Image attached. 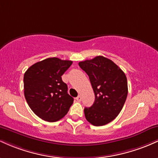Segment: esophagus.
Segmentation results:
<instances>
[{"instance_id": "esophagus-1", "label": "esophagus", "mask_w": 158, "mask_h": 158, "mask_svg": "<svg viewBox=\"0 0 158 158\" xmlns=\"http://www.w3.org/2000/svg\"><path fill=\"white\" fill-rule=\"evenodd\" d=\"M76 100H77V102H80L81 101V99H82V98H81V95H78V96L77 97V98H75Z\"/></svg>"}]
</instances>
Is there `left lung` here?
<instances>
[{
  "label": "left lung",
  "mask_w": 158,
  "mask_h": 158,
  "mask_svg": "<svg viewBox=\"0 0 158 158\" xmlns=\"http://www.w3.org/2000/svg\"><path fill=\"white\" fill-rule=\"evenodd\" d=\"M78 64L88 74L95 98L91 107L84 108L85 117L95 126L107 125L119 114L126 101V76L112 60L103 56Z\"/></svg>",
  "instance_id": "1"
}]
</instances>
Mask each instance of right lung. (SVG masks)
<instances>
[{"label":"right lung","instance_id":"right-lung-1","mask_svg":"<svg viewBox=\"0 0 158 158\" xmlns=\"http://www.w3.org/2000/svg\"><path fill=\"white\" fill-rule=\"evenodd\" d=\"M72 64L71 60L51 57L31 65L24 75V97L37 116L54 122L66 115L74 98L61 76Z\"/></svg>","mask_w":158,"mask_h":158}]
</instances>
